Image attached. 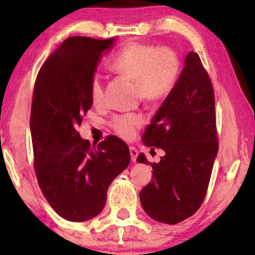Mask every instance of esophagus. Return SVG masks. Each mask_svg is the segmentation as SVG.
I'll list each match as a JSON object with an SVG mask.
<instances>
[{"label": "esophagus", "instance_id": "34e87169", "mask_svg": "<svg viewBox=\"0 0 255 255\" xmlns=\"http://www.w3.org/2000/svg\"><path fill=\"white\" fill-rule=\"evenodd\" d=\"M130 154H131V160L132 161H135V160H137V156H138V151L137 149H135L134 147H130Z\"/></svg>", "mask_w": 255, "mask_h": 255}]
</instances>
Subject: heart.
<instances>
[{"label": "heart", "mask_w": 255, "mask_h": 255, "mask_svg": "<svg viewBox=\"0 0 255 255\" xmlns=\"http://www.w3.org/2000/svg\"><path fill=\"white\" fill-rule=\"evenodd\" d=\"M109 67L118 74L133 80L137 96L146 103H159L175 88L181 73V60L173 48L151 44L128 43L111 59ZM89 94L94 104L103 101V83L99 74L92 78ZM144 124L139 115H121L114 118L113 128L124 139H132Z\"/></svg>", "instance_id": "1"}]
</instances>
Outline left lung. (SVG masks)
Returning <instances> with one entry per match:
<instances>
[{
  "label": "left lung",
  "mask_w": 255,
  "mask_h": 255,
  "mask_svg": "<svg viewBox=\"0 0 255 255\" xmlns=\"http://www.w3.org/2000/svg\"><path fill=\"white\" fill-rule=\"evenodd\" d=\"M142 141L166 153L158 163L148 162L144 153L137 158L153 168L152 181L139 194L145 212L166 224L189 218L203 203L218 152L214 88L197 53L187 54L175 88Z\"/></svg>",
  "instance_id": "obj_1"
}]
</instances>
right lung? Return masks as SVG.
Wrapping results in <instances>:
<instances>
[{"label":"right lung","instance_id":"add662e5","mask_svg":"<svg viewBox=\"0 0 255 255\" xmlns=\"http://www.w3.org/2000/svg\"><path fill=\"white\" fill-rule=\"evenodd\" d=\"M115 38H67L46 59L34 82L30 130L41 193L59 216L85 222L103 210L115 177L130 163V149L116 135L99 145L78 127L93 106L90 81Z\"/></svg>","mask_w":255,"mask_h":255}]
</instances>
